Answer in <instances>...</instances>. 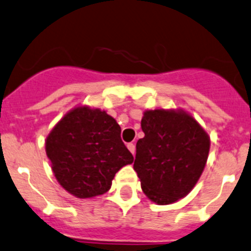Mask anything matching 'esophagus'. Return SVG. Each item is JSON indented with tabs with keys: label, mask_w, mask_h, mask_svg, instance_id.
I'll return each mask as SVG.
<instances>
[{
	"label": "esophagus",
	"mask_w": 251,
	"mask_h": 251,
	"mask_svg": "<svg viewBox=\"0 0 251 251\" xmlns=\"http://www.w3.org/2000/svg\"><path fill=\"white\" fill-rule=\"evenodd\" d=\"M126 147H128V150L131 152V153L135 154V145H134L133 143H129L128 145H126Z\"/></svg>",
	"instance_id": "34e87169"
}]
</instances>
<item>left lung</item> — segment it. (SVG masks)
<instances>
[{
	"instance_id": "obj_1",
	"label": "left lung",
	"mask_w": 251,
	"mask_h": 251,
	"mask_svg": "<svg viewBox=\"0 0 251 251\" xmlns=\"http://www.w3.org/2000/svg\"><path fill=\"white\" fill-rule=\"evenodd\" d=\"M143 139L136 143L134 170L152 202L165 205L187 196L202 175L210 139L182 110L144 112Z\"/></svg>"
}]
</instances>
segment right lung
I'll return each instance as SVG.
<instances>
[{
    "mask_svg": "<svg viewBox=\"0 0 251 251\" xmlns=\"http://www.w3.org/2000/svg\"><path fill=\"white\" fill-rule=\"evenodd\" d=\"M46 152L58 182L77 198L106 193L116 173L134 161L115 118L88 106L75 107L56 123Z\"/></svg>",
    "mask_w": 251,
    "mask_h": 251,
    "instance_id": "right-lung-1",
    "label": "right lung"
}]
</instances>
